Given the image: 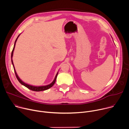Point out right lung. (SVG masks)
Instances as JSON below:
<instances>
[{
  "label": "right lung",
  "mask_w": 129,
  "mask_h": 129,
  "mask_svg": "<svg viewBox=\"0 0 129 129\" xmlns=\"http://www.w3.org/2000/svg\"><path fill=\"white\" fill-rule=\"evenodd\" d=\"M19 35H20V34H19ZM19 35L18 36V37L17 38L16 40H15V43H14V47H13V50H12V53H11V61H12V64H13V67H14V72H15V76H16V78H17L18 81L19 82L20 84H21L23 85H24L25 86H26V87H27V88H29V89H30V90H33V91H43V90H47V89H49V88L51 87L54 85V84L55 83L56 79V77H57V74H58V73H57V74L56 75L55 77V78H54L53 81L52 82L51 84H49V85H48L42 86H32V85H28V84H26V83H25L24 82H22V81L19 79V78L18 77V76H17L15 70L14 65H13V61H12V56H13V54L14 49V48H15V43H16V41H17V40L19 36Z\"/></svg>",
  "instance_id": "right-lung-1"
}]
</instances>
